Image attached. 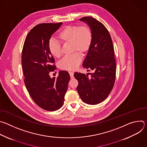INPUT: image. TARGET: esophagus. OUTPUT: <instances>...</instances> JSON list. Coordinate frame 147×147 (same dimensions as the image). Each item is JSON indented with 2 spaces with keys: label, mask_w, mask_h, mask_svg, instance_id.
Listing matches in <instances>:
<instances>
[{
  "label": "esophagus",
  "mask_w": 147,
  "mask_h": 147,
  "mask_svg": "<svg viewBox=\"0 0 147 147\" xmlns=\"http://www.w3.org/2000/svg\"><path fill=\"white\" fill-rule=\"evenodd\" d=\"M69 74H70V78H74V73L70 71V72H69Z\"/></svg>",
  "instance_id": "34e87169"
}]
</instances>
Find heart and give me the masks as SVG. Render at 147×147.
Instances as JSON below:
<instances>
[{
	"instance_id": "b5f03b06",
	"label": "heart",
	"mask_w": 147,
	"mask_h": 147,
	"mask_svg": "<svg viewBox=\"0 0 147 147\" xmlns=\"http://www.w3.org/2000/svg\"><path fill=\"white\" fill-rule=\"evenodd\" d=\"M58 39L63 44H70L72 52L76 53L66 56L60 61V67L67 70H74L80 65L81 56L78 52L85 54L90 49L93 40L91 29L87 26H67L57 35ZM48 48L49 53L55 57L61 56V46L57 42L50 39Z\"/></svg>"
}]
</instances>
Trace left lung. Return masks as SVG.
I'll return each instance as SVG.
<instances>
[{"mask_svg":"<svg viewBox=\"0 0 147 147\" xmlns=\"http://www.w3.org/2000/svg\"><path fill=\"white\" fill-rule=\"evenodd\" d=\"M79 20L86 23L92 32V43L82 66L94 72L90 77L88 74L74 73L78 81L77 90L84 102L96 105L108 96L115 84L116 65L113 42L107 28L97 20L84 17Z\"/></svg>","mask_w":147,"mask_h":147,"instance_id":"1","label":"left lung"}]
</instances>
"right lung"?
<instances>
[{"mask_svg": "<svg viewBox=\"0 0 147 147\" xmlns=\"http://www.w3.org/2000/svg\"><path fill=\"white\" fill-rule=\"evenodd\" d=\"M61 25L62 23L36 26L28 34L22 51L26 88L37 105L48 111H56L63 106L70 79L66 71H59L57 78H51L49 74L56 67L52 65L55 59L49 52L48 42Z\"/></svg>", "mask_w": 147, "mask_h": 147, "instance_id": "add662e5", "label": "right lung"}]
</instances>
